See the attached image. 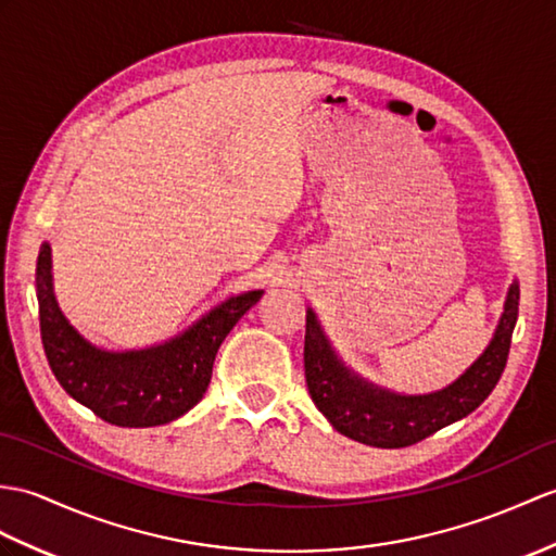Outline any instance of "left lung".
Returning a JSON list of instances; mask_svg holds the SVG:
<instances>
[{"mask_svg":"<svg viewBox=\"0 0 556 556\" xmlns=\"http://www.w3.org/2000/svg\"><path fill=\"white\" fill-rule=\"evenodd\" d=\"M519 315V283H511L493 339L479 359L445 389L403 395L371 383L341 363L313 309L305 313V381L317 409L339 433L374 447H407L479 407L507 365Z\"/></svg>","mask_w":556,"mask_h":556,"instance_id":"obj_1","label":"left lung"}]
</instances>
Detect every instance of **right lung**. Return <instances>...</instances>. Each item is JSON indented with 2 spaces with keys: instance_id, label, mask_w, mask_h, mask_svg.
I'll use <instances>...</instances> for the list:
<instances>
[{
  "instance_id": "add662e5",
  "label": "right lung",
  "mask_w": 556,
  "mask_h": 556,
  "mask_svg": "<svg viewBox=\"0 0 556 556\" xmlns=\"http://www.w3.org/2000/svg\"><path fill=\"white\" fill-rule=\"evenodd\" d=\"M35 293L45 355L63 391L103 421L127 429L167 424L197 405L211 383L219 343L263 295L261 289L231 295L173 339L113 353L89 343L61 313L47 241L37 255Z\"/></svg>"
}]
</instances>
